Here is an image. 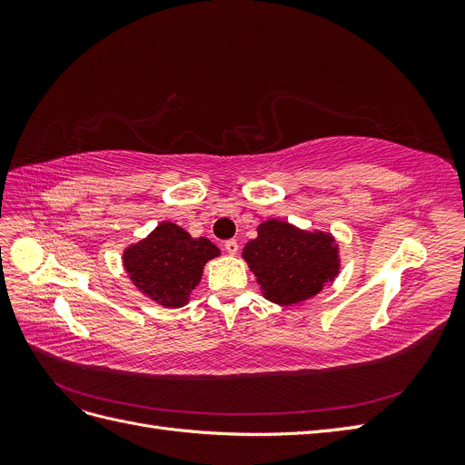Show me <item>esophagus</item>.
<instances>
[{
	"label": "esophagus",
	"instance_id": "esophagus-1",
	"mask_svg": "<svg viewBox=\"0 0 465 465\" xmlns=\"http://www.w3.org/2000/svg\"><path fill=\"white\" fill-rule=\"evenodd\" d=\"M223 248H224V252H227V254L234 256L236 252H238V242L236 241H227V242L223 244Z\"/></svg>",
	"mask_w": 465,
	"mask_h": 465
}]
</instances>
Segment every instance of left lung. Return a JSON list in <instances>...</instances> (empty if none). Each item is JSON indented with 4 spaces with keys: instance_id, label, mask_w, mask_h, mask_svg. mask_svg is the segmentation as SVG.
Here are the masks:
<instances>
[{
    "instance_id": "8db88e82",
    "label": "left lung",
    "mask_w": 465,
    "mask_h": 465,
    "mask_svg": "<svg viewBox=\"0 0 465 465\" xmlns=\"http://www.w3.org/2000/svg\"><path fill=\"white\" fill-rule=\"evenodd\" d=\"M242 258L263 297L279 306L314 299L341 270L340 244L330 231H304L281 219L258 224Z\"/></svg>"
}]
</instances>
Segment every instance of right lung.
I'll use <instances>...</instances> for the list:
<instances>
[{
	"mask_svg": "<svg viewBox=\"0 0 465 465\" xmlns=\"http://www.w3.org/2000/svg\"><path fill=\"white\" fill-rule=\"evenodd\" d=\"M221 256L209 238H193L173 221H163L145 238L124 248L122 262L135 289L164 308H180L200 285L203 267Z\"/></svg>",
	"mask_w": 465,
	"mask_h": 465,
	"instance_id": "obj_1",
	"label": "right lung"
}]
</instances>
